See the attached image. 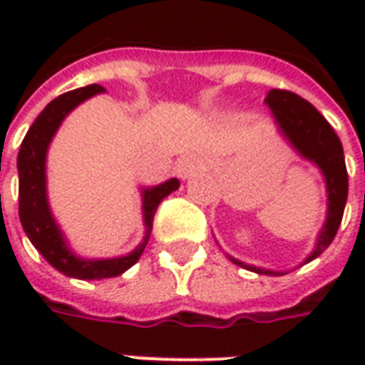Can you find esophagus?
Listing matches in <instances>:
<instances>
[{
  "label": "esophagus",
  "instance_id": "34e87169",
  "mask_svg": "<svg viewBox=\"0 0 365 365\" xmlns=\"http://www.w3.org/2000/svg\"><path fill=\"white\" fill-rule=\"evenodd\" d=\"M195 166H197V160L195 158H185L180 162V174L183 175V178H187V175L195 170Z\"/></svg>",
  "mask_w": 365,
  "mask_h": 365
}]
</instances>
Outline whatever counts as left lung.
<instances>
[{"mask_svg": "<svg viewBox=\"0 0 365 365\" xmlns=\"http://www.w3.org/2000/svg\"><path fill=\"white\" fill-rule=\"evenodd\" d=\"M266 105L274 113L275 123L282 130V135L289 140L291 146L303 158L321 168L324 183H327V193H329L327 221L321 229V235L317 238L314 250L303 262L307 264L329 248L330 242L336 237V230L342 221L346 199H348V172H346L344 150H342V143L334 133V128L329 125V120L297 93L287 90H272L266 97ZM230 260L242 268L252 269L256 274L279 275V272L248 266L245 262H238L235 258H230Z\"/></svg>", "mask_w": 365, "mask_h": 365, "instance_id": "1", "label": "left lung"}]
</instances>
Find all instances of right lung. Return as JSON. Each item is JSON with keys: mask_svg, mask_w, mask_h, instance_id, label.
Instances as JSON below:
<instances>
[{"mask_svg": "<svg viewBox=\"0 0 365 365\" xmlns=\"http://www.w3.org/2000/svg\"><path fill=\"white\" fill-rule=\"evenodd\" d=\"M105 91L101 86L91 83L86 88L66 91L46 105L43 113L35 119L21 143L19 156H17V170H19V219L23 230L27 232L29 240L33 242L43 258L60 274L78 279H105L115 277L135 266L150 238L152 221L158 209L160 201L168 197L172 191L180 187V182L172 178L168 182L144 187L143 190V213H144V238L140 245L127 256L120 258H107V260H86L76 256L68 248L66 240L58 225L54 221L46 199V152L52 136L62 125V120L74 107Z\"/></svg>", "mask_w": 365, "mask_h": 365, "instance_id": "obj_1", "label": "right lung"}]
</instances>
